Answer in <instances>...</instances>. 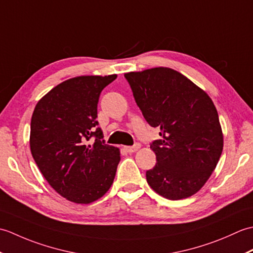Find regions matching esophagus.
<instances>
[{"label":"esophagus","mask_w":253,"mask_h":253,"mask_svg":"<svg viewBox=\"0 0 253 253\" xmlns=\"http://www.w3.org/2000/svg\"><path fill=\"white\" fill-rule=\"evenodd\" d=\"M140 147H141L140 143H135L132 147H126L125 150H126V151H127L128 153H133V152L138 151V150L140 149Z\"/></svg>","instance_id":"1"}]
</instances>
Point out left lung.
<instances>
[{
    "label": "left lung",
    "instance_id": "8db88e82",
    "mask_svg": "<svg viewBox=\"0 0 253 253\" xmlns=\"http://www.w3.org/2000/svg\"><path fill=\"white\" fill-rule=\"evenodd\" d=\"M133 98L161 139L151 143L157 164L147 170L152 189L169 200L195 195L215 169L223 151L216 107L206 91L168 67L125 74Z\"/></svg>",
    "mask_w": 253,
    "mask_h": 253
}]
</instances>
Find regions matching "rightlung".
<instances>
[{
    "mask_svg": "<svg viewBox=\"0 0 253 253\" xmlns=\"http://www.w3.org/2000/svg\"><path fill=\"white\" fill-rule=\"evenodd\" d=\"M116 77L65 80L41 98L32 113V158L53 189L72 202L98 200L115 178L120 149L105 144L102 129L95 127L101 91ZM91 136L96 140L88 145Z\"/></svg>",
    "mask_w": 253,
    "mask_h": 253,
    "instance_id": "right-lung-1",
    "label": "right lung"
}]
</instances>
